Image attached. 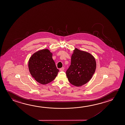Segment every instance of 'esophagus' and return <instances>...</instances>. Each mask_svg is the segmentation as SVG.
Wrapping results in <instances>:
<instances>
[{"label":"esophagus","mask_w":125,"mask_h":125,"mask_svg":"<svg viewBox=\"0 0 125 125\" xmlns=\"http://www.w3.org/2000/svg\"><path fill=\"white\" fill-rule=\"evenodd\" d=\"M64 68H62L60 69V71H64Z\"/></svg>","instance_id":"1"}]
</instances>
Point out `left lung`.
<instances>
[{
    "mask_svg": "<svg viewBox=\"0 0 125 125\" xmlns=\"http://www.w3.org/2000/svg\"><path fill=\"white\" fill-rule=\"evenodd\" d=\"M95 60L87 52L76 48L71 58V63L66 71L70 83L79 87L90 81L96 69Z\"/></svg>",
    "mask_w": 125,
    "mask_h": 125,
    "instance_id": "left-lung-1",
    "label": "left lung"
}]
</instances>
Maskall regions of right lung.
Here are the masks:
<instances>
[{"label": "right lung", "mask_w": 125, "mask_h": 125, "mask_svg": "<svg viewBox=\"0 0 125 125\" xmlns=\"http://www.w3.org/2000/svg\"><path fill=\"white\" fill-rule=\"evenodd\" d=\"M52 53L48 49L37 51L30 57L29 71L37 82L43 84L53 81L59 72L52 59Z\"/></svg>", "instance_id": "1"}]
</instances>
